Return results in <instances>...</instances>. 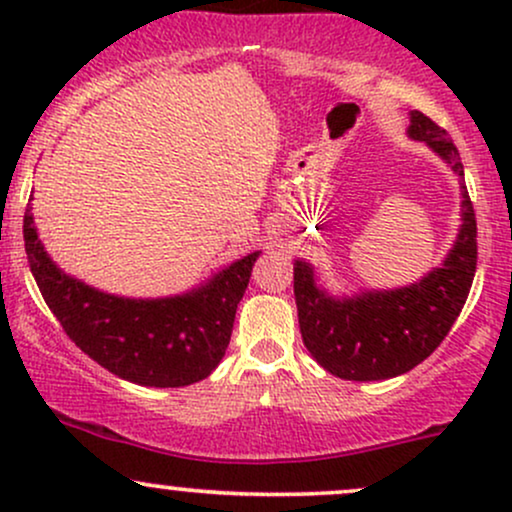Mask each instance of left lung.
<instances>
[{
    "mask_svg": "<svg viewBox=\"0 0 512 512\" xmlns=\"http://www.w3.org/2000/svg\"><path fill=\"white\" fill-rule=\"evenodd\" d=\"M407 137L424 142L460 178V228L438 267L395 289L332 293L310 262L293 260L298 325L310 356L327 373L356 383L387 380L419 366L455 325L477 272V221L464 187L460 151L450 134L419 110Z\"/></svg>",
    "mask_w": 512,
    "mask_h": 512,
    "instance_id": "8db88e82",
    "label": "left lung"
}]
</instances>
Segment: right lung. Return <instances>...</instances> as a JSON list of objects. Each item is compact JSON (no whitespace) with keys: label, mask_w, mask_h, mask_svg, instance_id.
Returning a JSON list of instances; mask_svg holds the SVG:
<instances>
[{"label":"right lung","mask_w":512,"mask_h":512,"mask_svg":"<svg viewBox=\"0 0 512 512\" xmlns=\"http://www.w3.org/2000/svg\"><path fill=\"white\" fill-rule=\"evenodd\" d=\"M23 240L35 284L69 339L117 378L144 387H185L219 366L262 252L240 257L185 293L129 298L62 272L38 236L31 207Z\"/></svg>","instance_id":"obj_1"}]
</instances>
